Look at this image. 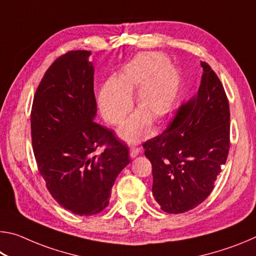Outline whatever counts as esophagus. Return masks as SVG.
Listing matches in <instances>:
<instances>
[{"label": "esophagus", "mask_w": 256, "mask_h": 256, "mask_svg": "<svg viewBox=\"0 0 256 256\" xmlns=\"http://www.w3.org/2000/svg\"><path fill=\"white\" fill-rule=\"evenodd\" d=\"M138 152H140V148H138V146H133L130 148V157L131 158H136Z\"/></svg>", "instance_id": "34e87169"}]
</instances>
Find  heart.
I'll use <instances>...</instances> for the list:
<instances>
[{
    "instance_id": "obj_1",
    "label": "heart",
    "mask_w": 256,
    "mask_h": 256,
    "mask_svg": "<svg viewBox=\"0 0 256 256\" xmlns=\"http://www.w3.org/2000/svg\"><path fill=\"white\" fill-rule=\"evenodd\" d=\"M180 76L168 66V60L158 53H141L132 60L112 82L102 86L99 110L108 123L118 125L131 110V98L140 110L124 126L120 136L138 142L150 136L151 122H160L170 114L180 92Z\"/></svg>"
}]
</instances>
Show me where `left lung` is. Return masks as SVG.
<instances>
[{
	"label": "left lung",
	"instance_id": "1",
	"mask_svg": "<svg viewBox=\"0 0 256 256\" xmlns=\"http://www.w3.org/2000/svg\"><path fill=\"white\" fill-rule=\"evenodd\" d=\"M196 96L180 105L167 128L144 144L152 164V194L162 210L183 214L206 200L228 157L227 94L209 64Z\"/></svg>",
	"mask_w": 256,
	"mask_h": 256
}]
</instances>
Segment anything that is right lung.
<instances>
[{"label": "right lung", "instance_id": "1", "mask_svg": "<svg viewBox=\"0 0 256 256\" xmlns=\"http://www.w3.org/2000/svg\"><path fill=\"white\" fill-rule=\"evenodd\" d=\"M89 50H71L47 68L34 92L30 125L38 172L54 200L79 216L102 212L128 149L94 120V68ZM105 146L100 155L96 151Z\"/></svg>", "mask_w": 256, "mask_h": 256}]
</instances>
